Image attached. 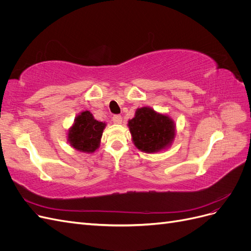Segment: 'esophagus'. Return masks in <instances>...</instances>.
<instances>
[{
  "mask_svg": "<svg viewBox=\"0 0 251 251\" xmlns=\"http://www.w3.org/2000/svg\"><path fill=\"white\" fill-rule=\"evenodd\" d=\"M112 119L115 124H121V121H123V117H121V115H114Z\"/></svg>",
  "mask_w": 251,
  "mask_h": 251,
  "instance_id": "34e87169",
  "label": "esophagus"
}]
</instances>
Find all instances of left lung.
Segmentation results:
<instances>
[{"label": "left lung", "instance_id": "obj_1", "mask_svg": "<svg viewBox=\"0 0 251 251\" xmlns=\"http://www.w3.org/2000/svg\"><path fill=\"white\" fill-rule=\"evenodd\" d=\"M128 127L136 148L149 153L168 147L175 136L172 119L150 108L136 111L135 117L128 121Z\"/></svg>", "mask_w": 251, "mask_h": 251}]
</instances>
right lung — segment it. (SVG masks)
Listing matches in <instances>:
<instances>
[{
	"label": "right lung",
	"mask_w": 251,
	"mask_h": 251,
	"mask_svg": "<svg viewBox=\"0 0 251 251\" xmlns=\"http://www.w3.org/2000/svg\"><path fill=\"white\" fill-rule=\"evenodd\" d=\"M104 126L103 123L97 121L89 111H85L75 119L68 138L74 149L93 153L100 146Z\"/></svg>",
	"instance_id": "right-lung-1"
}]
</instances>
